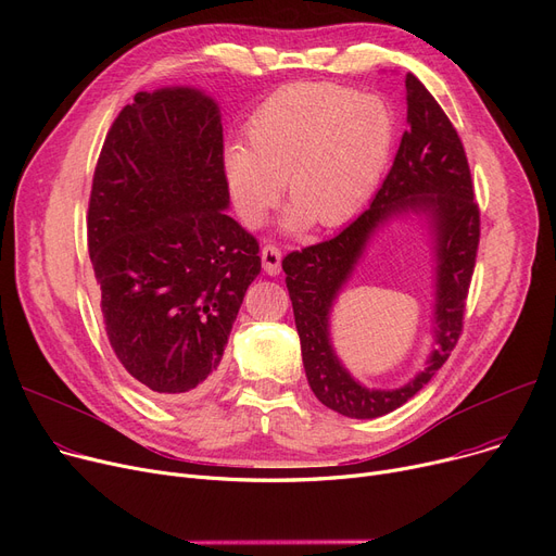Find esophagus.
<instances>
[{
	"mask_svg": "<svg viewBox=\"0 0 556 556\" xmlns=\"http://www.w3.org/2000/svg\"><path fill=\"white\" fill-rule=\"evenodd\" d=\"M261 261H263V273L275 277L281 270V250L277 245H263L261 248Z\"/></svg>",
	"mask_w": 556,
	"mask_h": 556,
	"instance_id": "34e87169",
	"label": "esophagus"
}]
</instances>
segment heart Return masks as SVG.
I'll return each mask as SVG.
<instances>
[{"instance_id":"obj_1","label":"heart","mask_w":556,"mask_h":556,"mask_svg":"<svg viewBox=\"0 0 556 556\" xmlns=\"http://www.w3.org/2000/svg\"><path fill=\"white\" fill-rule=\"evenodd\" d=\"M392 108L333 83H295L263 101L245 143L223 153V180L245 227H261L281 193L286 229L352 220L381 182L394 151Z\"/></svg>"}]
</instances>
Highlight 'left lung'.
I'll return each mask as SVG.
<instances>
[{
	"label": "left lung",
	"instance_id": "left-lung-1",
	"mask_svg": "<svg viewBox=\"0 0 556 556\" xmlns=\"http://www.w3.org/2000/svg\"><path fill=\"white\" fill-rule=\"evenodd\" d=\"M405 101L407 130L369 210L338 237L290 252L281 261L308 386L327 407L352 419H376L396 410L448 361L462 333L464 304L476 268L480 212L464 146L440 103L415 74L405 76ZM410 215L426 222L431 233L435 346L427 367L405 387L365 389L334 354L330 311L377 229Z\"/></svg>",
	"mask_w": 556,
	"mask_h": 556
}]
</instances>
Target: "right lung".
I'll list each match as a JSON object with an SVG mask.
<instances>
[{
	"instance_id": "add662e5",
	"label": "right lung",
	"mask_w": 556,
	"mask_h": 556,
	"mask_svg": "<svg viewBox=\"0 0 556 556\" xmlns=\"http://www.w3.org/2000/svg\"><path fill=\"white\" fill-rule=\"evenodd\" d=\"M218 103L195 87L139 92L94 170L87 248L112 352L146 390H210L258 243L227 216Z\"/></svg>"
}]
</instances>
